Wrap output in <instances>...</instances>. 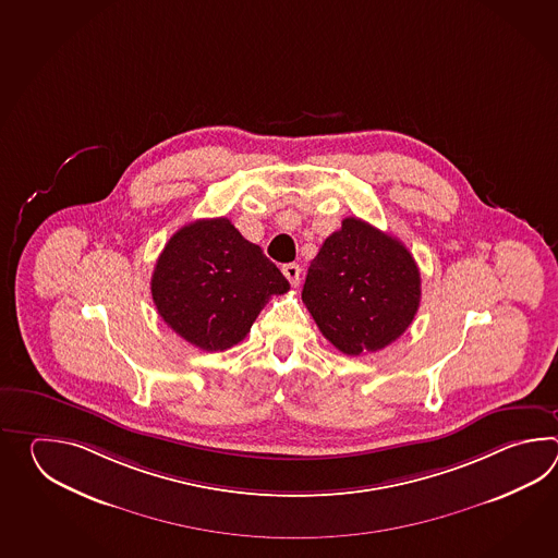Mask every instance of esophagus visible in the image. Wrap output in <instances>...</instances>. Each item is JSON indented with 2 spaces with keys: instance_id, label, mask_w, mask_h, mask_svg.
<instances>
[{
  "instance_id": "34e87169",
  "label": "esophagus",
  "mask_w": 558,
  "mask_h": 558,
  "mask_svg": "<svg viewBox=\"0 0 558 558\" xmlns=\"http://www.w3.org/2000/svg\"><path fill=\"white\" fill-rule=\"evenodd\" d=\"M283 275L289 279V283L296 287V284L301 283L303 269H301V265H296V263H287V265H283Z\"/></svg>"
}]
</instances>
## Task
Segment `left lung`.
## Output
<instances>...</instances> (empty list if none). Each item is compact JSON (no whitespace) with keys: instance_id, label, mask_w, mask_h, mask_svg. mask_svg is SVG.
I'll list each match as a JSON object with an SVG mask.
<instances>
[{"instance_id":"left-lung-1","label":"left lung","mask_w":558,"mask_h":558,"mask_svg":"<svg viewBox=\"0 0 558 558\" xmlns=\"http://www.w3.org/2000/svg\"><path fill=\"white\" fill-rule=\"evenodd\" d=\"M301 296L325 339L344 355H367L415 319L421 274L399 239L347 217L308 265Z\"/></svg>"}]
</instances>
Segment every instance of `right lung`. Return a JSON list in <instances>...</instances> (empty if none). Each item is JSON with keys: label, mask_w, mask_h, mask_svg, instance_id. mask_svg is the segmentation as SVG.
Segmentation results:
<instances>
[{"label": "right lung", "mask_w": 558, "mask_h": 558, "mask_svg": "<svg viewBox=\"0 0 558 558\" xmlns=\"http://www.w3.org/2000/svg\"><path fill=\"white\" fill-rule=\"evenodd\" d=\"M289 281L227 217L197 219L167 241L151 277L161 319L203 351H226Z\"/></svg>", "instance_id": "1"}]
</instances>
